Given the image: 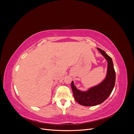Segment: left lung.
I'll use <instances>...</instances> for the list:
<instances>
[{
    "instance_id": "left-lung-1",
    "label": "left lung",
    "mask_w": 134,
    "mask_h": 134,
    "mask_svg": "<svg viewBox=\"0 0 134 134\" xmlns=\"http://www.w3.org/2000/svg\"><path fill=\"white\" fill-rule=\"evenodd\" d=\"M107 61V71L106 78L102 82L91 87L87 91H82L76 88L74 82L71 83V89L75 100L84 106H94L103 102L111 94L115 87L116 72L112 60L103 50L97 48Z\"/></svg>"
}]
</instances>
